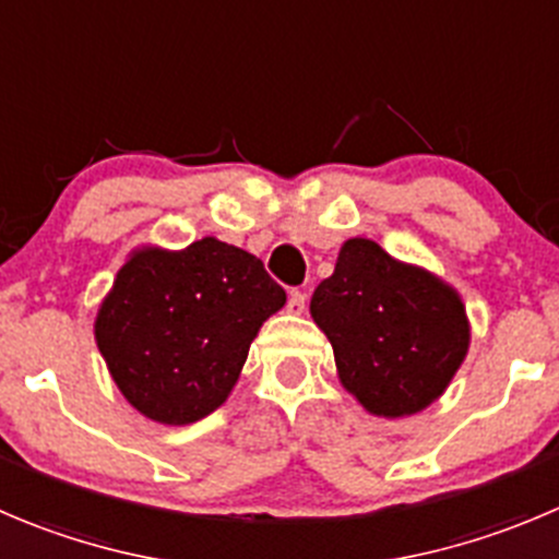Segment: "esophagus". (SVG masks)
Masks as SVG:
<instances>
[{
	"label": "esophagus",
	"instance_id": "esophagus-1",
	"mask_svg": "<svg viewBox=\"0 0 559 559\" xmlns=\"http://www.w3.org/2000/svg\"><path fill=\"white\" fill-rule=\"evenodd\" d=\"M305 301H307L305 290H290V294H288V312H290V316H301V312H305Z\"/></svg>",
	"mask_w": 559,
	"mask_h": 559
}]
</instances>
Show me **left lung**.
I'll use <instances>...</instances> for the list:
<instances>
[{"mask_svg":"<svg viewBox=\"0 0 559 559\" xmlns=\"http://www.w3.org/2000/svg\"><path fill=\"white\" fill-rule=\"evenodd\" d=\"M310 316L332 343L337 379L365 412L401 419L439 401L472 343L459 290L370 238L343 241Z\"/></svg>","mask_w":559,"mask_h":559,"instance_id":"left-lung-1","label":"left lung"}]
</instances>
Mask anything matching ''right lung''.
Returning <instances> with one entry per match:
<instances>
[{
  "label": "right lung",
  "mask_w": 559,
  "mask_h": 559,
  "mask_svg": "<svg viewBox=\"0 0 559 559\" xmlns=\"http://www.w3.org/2000/svg\"><path fill=\"white\" fill-rule=\"evenodd\" d=\"M285 290L254 254L214 236L131 249L93 334L120 395L162 425L209 417L230 397L260 326Z\"/></svg>",
  "instance_id": "right-lung-1"
}]
</instances>
